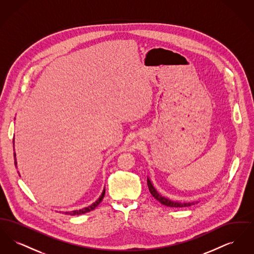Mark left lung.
I'll use <instances>...</instances> for the list:
<instances>
[{"label": "left lung", "instance_id": "1", "mask_svg": "<svg viewBox=\"0 0 254 254\" xmlns=\"http://www.w3.org/2000/svg\"><path fill=\"white\" fill-rule=\"evenodd\" d=\"M147 186H148V190L150 191L151 195L159 201L162 205H167V206H171V207H186V206H190L194 205V203H179V202H174L171 201L168 198L162 196L161 194L157 192V190L154 189V187L152 186L151 182L149 181V179H147Z\"/></svg>", "mask_w": 254, "mask_h": 254}]
</instances>
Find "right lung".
Masks as SVG:
<instances>
[{
	"instance_id": "add662e5",
	"label": "right lung",
	"mask_w": 254,
	"mask_h": 254,
	"mask_svg": "<svg viewBox=\"0 0 254 254\" xmlns=\"http://www.w3.org/2000/svg\"><path fill=\"white\" fill-rule=\"evenodd\" d=\"M13 142H14V138H13ZM13 145H14V143H13ZM14 161H15V166H16V165H17V162H16V154H15V152H14ZM105 191H106V190H104V191H103L102 195L100 196V198L97 200L95 203H93L92 205H89V206H87V207H85V208L79 209V210H74V211H70V212H64V214L80 215V214H84V213H86V212H88V211L93 210V209L96 207L97 205H99V204L102 202V200H103V198H104V196H105Z\"/></svg>"
}]
</instances>
